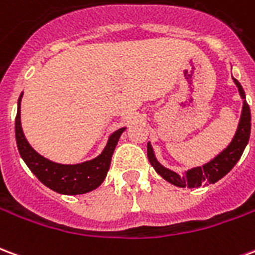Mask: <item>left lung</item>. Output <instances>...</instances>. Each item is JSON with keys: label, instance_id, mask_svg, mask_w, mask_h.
<instances>
[{"label": "left lung", "instance_id": "obj_1", "mask_svg": "<svg viewBox=\"0 0 255 255\" xmlns=\"http://www.w3.org/2000/svg\"><path fill=\"white\" fill-rule=\"evenodd\" d=\"M232 79H234V83L236 84L239 95H241L242 101H243L241 119H239L236 132L232 140L230 142V144L223 151H220L214 158H212L206 164H203L202 166H194L191 169L183 172L182 175H179V173L168 169V168H165L162 164L158 162L154 154L153 146H151L150 142H147V157H149L150 164L154 168L155 172L162 179H165L166 182H169L176 187L182 188H198L203 186V184H208V183L213 184V183L219 182L220 179H223L236 165V162L241 160L242 154H243V151H245L247 143H249V138H250L252 113H250V108H249L246 102L245 90L235 78Z\"/></svg>", "mask_w": 255, "mask_h": 255}]
</instances>
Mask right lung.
Returning <instances> with one entry per match:
<instances>
[{
  "mask_svg": "<svg viewBox=\"0 0 255 255\" xmlns=\"http://www.w3.org/2000/svg\"><path fill=\"white\" fill-rule=\"evenodd\" d=\"M23 93L17 101V115L14 122V133L17 149L30 171L41 180L46 187L64 195H79L86 194L100 187L105 180L106 173L111 166L113 151L126 127L117 129L108 138L106 146L95 158L79 164H58L41 155L25 139L21 120H20V105Z\"/></svg>",
  "mask_w": 255,
  "mask_h": 255,
  "instance_id": "obj_1",
  "label": "right lung"
}]
</instances>
